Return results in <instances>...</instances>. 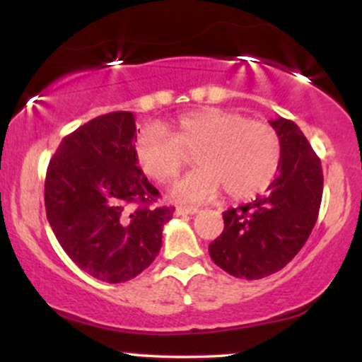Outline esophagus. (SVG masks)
<instances>
[{
	"label": "esophagus",
	"instance_id": "esophagus-1",
	"mask_svg": "<svg viewBox=\"0 0 362 362\" xmlns=\"http://www.w3.org/2000/svg\"><path fill=\"white\" fill-rule=\"evenodd\" d=\"M177 216H185V214H189V216H194V214H197L199 213V209L197 207H192V206H178L177 207Z\"/></svg>",
	"mask_w": 362,
	"mask_h": 362
}]
</instances>
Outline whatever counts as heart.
Instances as JSON below:
<instances>
[{
	"instance_id": "obj_1",
	"label": "heart",
	"mask_w": 362,
	"mask_h": 362,
	"mask_svg": "<svg viewBox=\"0 0 362 362\" xmlns=\"http://www.w3.org/2000/svg\"><path fill=\"white\" fill-rule=\"evenodd\" d=\"M139 168L156 182L180 173L189 156L199 165L173 184L178 202H206L226 190L233 201L259 195L272 184L281 163V141L272 126L248 120L238 112L204 107L172 122L170 134L146 126L134 143Z\"/></svg>"
}]
</instances>
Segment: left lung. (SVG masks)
<instances>
[{
	"instance_id": "left-lung-1",
	"label": "left lung",
	"mask_w": 362,
	"mask_h": 362,
	"mask_svg": "<svg viewBox=\"0 0 362 362\" xmlns=\"http://www.w3.org/2000/svg\"><path fill=\"white\" fill-rule=\"evenodd\" d=\"M281 141L277 177L248 204L223 214V233L209 245L216 265L240 279H262L294 259L317 223L323 194L322 161L300 127L269 120Z\"/></svg>"
}]
</instances>
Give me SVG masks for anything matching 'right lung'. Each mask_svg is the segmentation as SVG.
I'll return each instance as SVG.
<instances>
[{
    "mask_svg": "<svg viewBox=\"0 0 362 362\" xmlns=\"http://www.w3.org/2000/svg\"><path fill=\"white\" fill-rule=\"evenodd\" d=\"M136 119L110 112L61 141L45 175V213L57 242L81 271L117 284L151 265L175 207H156L160 192L134 155Z\"/></svg>",
    "mask_w": 362,
    "mask_h": 362,
    "instance_id": "1",
    "label": "right lung"
}]
</instances>
